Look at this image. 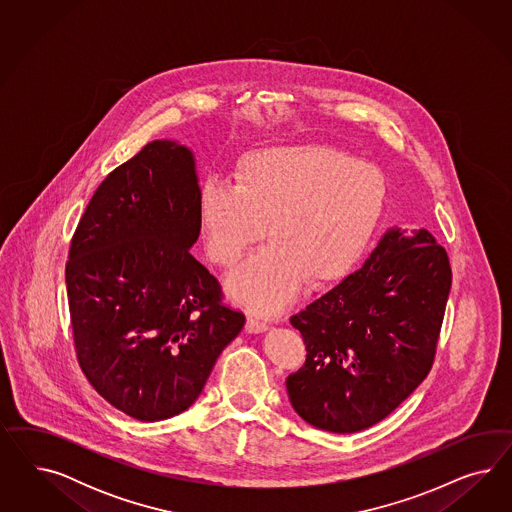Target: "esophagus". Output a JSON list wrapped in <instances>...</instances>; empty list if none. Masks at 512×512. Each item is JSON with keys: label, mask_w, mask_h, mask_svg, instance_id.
Instances as JSON below:
<instances>
[{"label": "esophagus", "mask_w": 512, "mask_h": 512, "mask_svg": "<svg viewBox=\"0 0 512 512\" xmlns=\"http://www.w3.org/2000/svg\"><path fill=\"white\" fill-rule=\"evenodd\" d=\"M246 330H248L249 334H261V332H266L268 330V325L263 323V321H259V319H253V317H248V323H246Z\"/></svg>", "instance_id": "1"}]
</instances>
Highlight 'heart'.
<instances>
[{
	"mask_svg": "<svg viewBox=\"0 0 512 512\" xmlns=\"http://www.w3.org/2000/svg\"><path fill=\"white\" fill-rule=\"evenodd\" d=\"M381 169L326 144H285L242 157L236 184L208 176L197 219L208 257L233 266L268 234L272 242L225 279L231 300L263 315L293 304L310 279L325 285L360 261L383 216Z\"/></svg>",
	"mask_w": 512,
	"mask_h": 512,
	"instance_id": "b5f03b06",
	"label": "heart"
}]
</instances>
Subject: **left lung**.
Segmentation results:
<instances>
[{"instance_id": "obj_1", "label": "left lung", "mask_w": 512, "mask_h": 512, "mask_svg": "<svg viewBox=\"0 0 512 512\" xmlns=\"http://www.w3.org/2000/svg\"><path fill=\"white\" fill-rule=\"evenodd\" d=\"M450 283L430 231L390 227L360 270L291 317L308 351L285 381L296 413L334 434L388 417L432 368Z\"/></svg>"}]
</instances>
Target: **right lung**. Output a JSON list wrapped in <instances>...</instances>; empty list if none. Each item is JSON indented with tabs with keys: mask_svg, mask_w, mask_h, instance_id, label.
I'll use <instances>...</instances> for the list:
<instances>
[{
	"mask_svg": "<svg viewBox=\"0 0 512 512\" xmlns=\"http://www.w3.org/2000/svg\"><path fill=\"white\" fill-rule=\"evenodd\" d=\"M197 199L193 150L152 140L101 182L71 240L65 283L80 368L142 422L191 407L246 323L189 253Z\"/></svg>",
	"mask_w": 512,
	"mask_h": 512,
	"instance_id": "right-lung-1",
	"label": "right lung"
}]
</instances>
